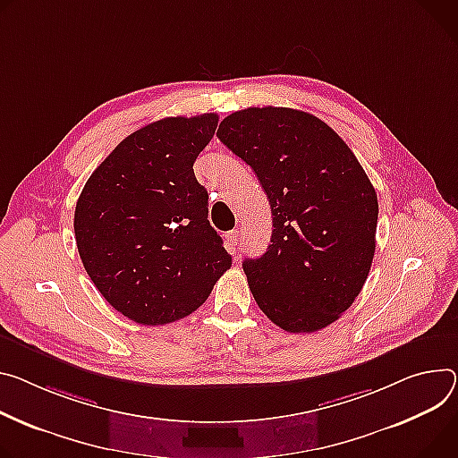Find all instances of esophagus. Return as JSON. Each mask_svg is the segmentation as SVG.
I'll use <instances>...</instances> for the list:
<instances>
[{
    "mask_svg": "<svg viewBox=\"0 0 458 458\" xmlns=\"http://www.w3.org/2000/svg\"><path fill=\"white\" fill-rule=\"evenodd\" d=\"M226 239H228V242L235 248V246H239L241 244V230H232V232H228L226 233Z\"/></svg>",
    "mask_w": 458,
    "mask_h": 458,
    "instance_id": "obj_1",
    "label": "esophagus"
}]
</instances>
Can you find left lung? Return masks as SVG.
I'll return each instance as SVG.
<instances>
[{
    "mask_svg": "<svg viewBox=\"0 0 458 458\" xmlns=\"http://www.w3.org/2000/svg\"><path fill=\"white\" fill-rule=\"evenodd\" d=\"M217 137L270 202L272 244L242 261L259 309L286 332L335 323L361 293L377 248L378 199L358 158L323 120L290 107L235 111Z\"/></svg>",
    "mask_w": 458,
    "mask_h": 458,
    "instance_id": "1",
    "label": "left lung"
}]
</instances>
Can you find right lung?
I'll use <instances>...</instances> for the list:
<instances>
[{"label":"right lung","mask_w":458,"mask_h":458,"mask_svg":"<svg viewBox=\"0 0 458 458\" xmlns=\"http://www.w3.org/2000/svg\"><path fill=\"white\" fill-rule=\"evenodd\" d=\"M217 122L204 113L148 123L106 157L78 197L80 259L106 301L135 323L191 314L232 265L193 174Z\"/></svg>","instance_id":"1"}]
</instances>
